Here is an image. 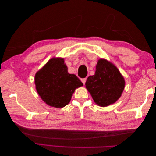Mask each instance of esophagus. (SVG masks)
<instances>
[{"label": "esophagus", "instance_id": "obj_1", "mask_svg": "<svg viewBox=\"0 0 156 156\" xmlns=\"http://www.w3.org/2000/svg\"><path fill=\"white\" fill-rule=\"evenodd\" d=\"M81 81H82V83H83L84 84H85V83H86V81H87V77H86V78L81 79Z\"/></svg>", "mask_w": 156, "mask_h": 156}]
</instances>
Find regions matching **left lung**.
I'll use <instances>...</instances> for the list:
<instances>
[{
  "label": "left lung",
  "mask_w": 156,
  "mask_h": 156,
  "mask_svg": "<svg viewBox=\"0 0 156 156\" xmlns=\"http://www.w3.org/2000/svg\"><path fill=\"white\" fill-rule=\"evenodd\" d=\"M96 68L95 74L88 77L86 88L97 105L107 107L120 98L125 80L115 66L105 59L99 60Z\"/></svg>",
  "instance_id": "obj_1"
}]
</instances>
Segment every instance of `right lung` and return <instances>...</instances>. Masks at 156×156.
I'll return each mask as SVG.
<instances>
[{"label":"right lung","instance_id":"1","mask_svg":"<svg viewBox=\"0 0 156 156\" xmlns=\"http://www.w3.org/2000/svg\"><path fill=\"white\" fill-rule=\"evenodd\" d=\"M37 94L48 105L62 108L69 103L75 90L83 85L74 74L68 72L62 58H52L35 75Z\"/></svg>","mask_w":156,"mask_h":156}]
</instances>
